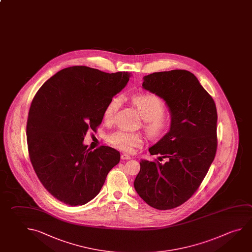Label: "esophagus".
Returning <instances> with one entry per match:
<instances>
[{
  "label": "esophagus",
  "mask_w": 252,
  "mask_h": 252,
  "mask_svg": "<svg viewBox=\"0 0 252 252\" xmlns=\"http://www.w3.org/2000/svg\"><path fill=\"white\" fill-rule=\"evenodd\" d=\"M121 159L122 160H128V159H131V157L128 156L127 154H122L121 155Z\"/></svg>",
  "instance_id": "esophagus-1"
}]
</instances>
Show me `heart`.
<instances>
[{
    "label": "heart",
    "mask_w": 252,
    "mask_h": 252,
    "mask_svg": "<svg viewBox=\"0 0 252 252\" xmlns=\"http://www.w3.org/2000/svg\"><path fill=\"white\" fill-rule=\"evenodd\" d=\"M122 99L116 96L111 99L105 107L103 112V120L111 122L121 105ZM132 104L136 107L142 120H145V128L152 135H158L167 126V120L163 116L165 106L163 101L154 94H142L132 98ZM108 142L117 149L132 152L135 148L142 146L143 140L141 134L136 132L120 130L112 132L107 137Z\"/></svg>",
    "instance_id": "1"
}]
</instances>
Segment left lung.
I'll list each match as a JSON object with an SVG mask.
<instances>
[{
	"label": "left lung",
	"mask_w": 252,
	"mask_h": 252,
	"mask_svg": "<svg viewBox=\"0 0 252 252\" xmlns=\"http://www.w3.org/2000/svg\"><path fill=\"white\" fill-rule=\"evenodd\" d=\"M142 88L164 100L172 120L169 132L149 149L164 162L141 160L133 185L150 206L170 210L194 194L214 160L216 105L197 78L186 70L144 76Z\"/></svg>",
	"instance_id": "left-lung-1"
}]
</instances>
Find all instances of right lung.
I'll use <instances>...</instances> for the list:
<instances>
[{
  "label": "right lung",
  "instance_id": "obj_1",
  "mask_svg": "<svg viewBox=\"0 0 252 252\" xmlns=\"http://www.w3.org/2000/svg\"><path fill=\"white\" fill-rule=\"evenodd\" d=\"M130 72L107 73L87 66L64 68L41 86L27 125L32 167L45 189L65 204L83 205L97 195L120 163L118 150L83 144L96 131L105 107L127 84Z\"/></svg>",
  "mask_w": 252,
  "mask_h": 252
}]
</instances>
